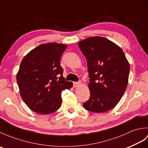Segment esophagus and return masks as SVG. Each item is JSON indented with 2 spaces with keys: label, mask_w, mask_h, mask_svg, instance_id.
Wrapping results in <instances>:
<instances>
[{
  "label": "esophagus",
  "mask_w": 148,
  "mask_h": 148,
  "mask_svg": "<svg viewBox=\"0 0 148 148\" xmlns=\"http://www.w3.org/2000/svg\"><path fill=\"white\" fill-rule=\"evenodd\" d=\"M81 81H78V82H74L73 83V86H74V87H77V86H79L80 84H81Z\"/></svg>",
  "instance_id": "1"
}]
</instances>
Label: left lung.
<instances>
[{
	"label": "left lung",
	"instance_id": "8db88e82",
	"mask_svg": "<svg viewBox=\"0 0 148 148\" xmlns=\"http://www.w3.org/2000/svg\"><path fill=\"white\" fill-rule=\"evenodd\" d=\"M87 60L90 97L83 107L103 112L117 105L127 88L130 66L123 50L108 39L89 37L78 43Z\"/></svg>",
	"mask_w": 148,
	"mask_h": 148
}]
</instances>
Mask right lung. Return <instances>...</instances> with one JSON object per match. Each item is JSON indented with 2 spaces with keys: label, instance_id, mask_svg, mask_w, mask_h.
<instances>
[{
  "label": "right lung",
  "instance_id": "1",
  "mask_svg": "<svg viewBox=\"0 0 148 148\" xmlns=\"http://www.w3.org/2000/svg\"><path fill=\"white\" fill-rule=\"evenodd\" d=\"M66 48L62 44H43L22 60L16 80L21 98L32 111L42 114L57 111L62 91L72 86L63 77L60 63Z\"/></svg>",
  "mask_w": 148,
  "mask_h": 148
}]
</instances>
